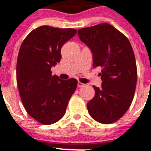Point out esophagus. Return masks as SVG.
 Here are the masks:
<instances>
[{
	"label": "esophagus",
	"mask_w": 151,
	"mask_h": 151,
	"mask_svg": "<svg viewBox=\"0 0 151 151\" xmlns=\"http://www.w3.org/2000/svg\"><path fill=\"white\" fill-rule=\"evenodd\" d=\"M78 87H85V84L83 83H81V82H78Z\"/></svg>",
	"instance_id": "1"
}]
</instances>
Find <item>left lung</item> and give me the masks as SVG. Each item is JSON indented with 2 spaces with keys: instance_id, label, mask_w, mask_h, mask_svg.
I'll return each instance as SVG.
<instances>
[{
  "instance_id": "8db88e82",
  "label": "left lung",
  "mask_w": 151,
  "mask_h": 151,
  "mask_svg": "<svg viewBox=\"0 0 151 151\" xmlns=\"http://www.w3.org/2000/svg\"><path fill=\"white\" fill-rule=\"evenodd\" d=\"M80 40L93 53V68H102L101 88L87 103L90 115L109 124L124 116L134 99L137 70L134 50L125 35L107 23L78 30Z\"/></svg>"
}]
</instances>
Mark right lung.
<instances>
[{"label": "right lung", "mask_w": 151, "mask_h": 151, "mask_svg": "<svg viewBox=\"0 0 151 151\" xmlns=\"http://www.w3.org/2000/svg\"><path fill=\"white\" fill-rule=\"evenodd\" d=\"M76 33L73 28L44 25L34 29L21 44L16 70L19 93L27 114L42 124L64 116L78 86L74 78L60 80L50 70L60 62L62 46Z\"/></svg>", "instance_id": "obj_1"}]
</instances>
